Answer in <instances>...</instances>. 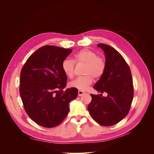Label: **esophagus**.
Wrapping results in <instances>:
<instances>
[{
    "label": "esophagus",
    "mask_w": 154,
    "mask_h": 154,
    "mask_svg": "<svg viewBox=\"0 0 154 154\" xmlns=\"http://www.w3.org/2000/svg\"><path fill=\"white\" fill-rule=\"evenodd\" d=\"M85 94V92H83V91H78V96H82L83 94Z\"/></svg>",
    "instance_id": "esophagus-1"
}]
</instances>
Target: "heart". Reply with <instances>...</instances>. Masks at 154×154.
Returning <instances> with one entry per match:
<instances>
[{"label":"heart","mask_w":154,"mask_h":154,"mask_svg":"<svg viewBox=\"0 0 154 154\" xmlns=\"http://www.w3.org/2000/svg\"><path fill=\"white\" fill-rule=\"evenodd\" d=\"M74 63L84 64L83 74L85 76L78 77L70 83V86L80 91H85L93 82V77L99 79L103 75L106 69L105 59L97 56L91 49H83L74 55L73 60L66 59L62 63V69L66 75L72 78L74 74Z\"/></svg>","instance_id":"obj_1"}]
</instances>
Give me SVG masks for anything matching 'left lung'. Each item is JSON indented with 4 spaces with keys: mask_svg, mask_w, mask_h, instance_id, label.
<instances>
[{
    "mask_svg": "<svg viewBox=\"0 0 154 154\" xmlns=\"http://www.w3.org/2000/svg\"><path fill=\"white\" fill-rule=\"evenodd\" d=\"M97 47L105 53L106 69L94 88L101 93L106 92L107 96L91 94L92 101L88 110L97 123L110 127L128 114L134 96L132 77L128 65L118 51L103 44Z\"/></svg>",
    "mask_w": 154,
    "mask_h": 154,
    "instance_id": "8db88e82",
    "label": "left lung"
}]
</instances>
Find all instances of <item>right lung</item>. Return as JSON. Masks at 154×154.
Listing matches in <instances>:
<instances>
[{"label": "right lung", "mask_w": 154, "mask_h": 154, "mask_svg": "<svg viewBox=\"0 0 154 154\" xmlns=\"http://www.w3.org/2000/svg\"><path fill=\"white\" fill-rule=\"evenodd\" d=\"M72 52L54 45H45L32 54L20 72V95L29 117L42 127L53 128L69 113V102L76 99L78 89L67 88V77L62 63Z\"/></svg>", "instance_id": "right-lung-1"}]
</instances>
